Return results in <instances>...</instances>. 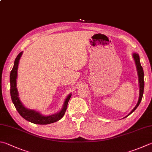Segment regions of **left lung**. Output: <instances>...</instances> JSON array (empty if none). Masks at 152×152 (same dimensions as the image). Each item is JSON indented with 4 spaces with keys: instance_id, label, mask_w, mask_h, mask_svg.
Returning <instances> with one entry per match:
<instances>
[{
    "instance_id": "1",
    "label": "left lung",
    "mask_w": 152,
    "mask_h": 152,
    "mask_svg": "<svg viewBox=\"0 0 152 152\" xmlns=\"http://www.w3.org/2000/svg\"><path fill=\"white\" fill-rule=\"evenodd\" d=\"M132 57L134 59V61H135V64L136 66V69H137V72H138V83H139V88H140V93H139V99H138V101L137 102V104L136 105V107H134L130 113L128 114L126 116H129L130 114H132L133 112L135 110L137 107H138L140 102L142 101V96H143V94H144V70H143V68L142 67L141 64H140V56L138 55V53H132Z\"/></svg>"
}]
</instances>
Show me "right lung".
Returning a JSON list of instances; mask_svg holds the SVG:
<instances>
[{
  "label": "right lung",
  "instance_id": "right-lung-1",
  "mask_svg": "<svg viewBox=\"0 0 152 152\" xmlns=\"http://www.w3.org/2000/svg\"><path fill=\"white\" fill-rule=\"evenodd\" d=\"M23 52L20 53L17 56L15 61L14 63V66L12 71H10V96L13 104L15 107L16 109L20 114L23 118L31 123L36 124H49L51 123L56 122L59 121L64 116L65 111H66L68 102L71 96V93L68 94V96L65 99L64 105L61 108V110L56 114H51L49 116H44L42 114L38 111L35 110L29 109L25 107L24 104L20 100L18 89L16 87V79L18 76V67L19 64V61L22 55Z\"/></svg>",
  "mask_w": 152,
  "mask_h": 152
}]
</instances>
